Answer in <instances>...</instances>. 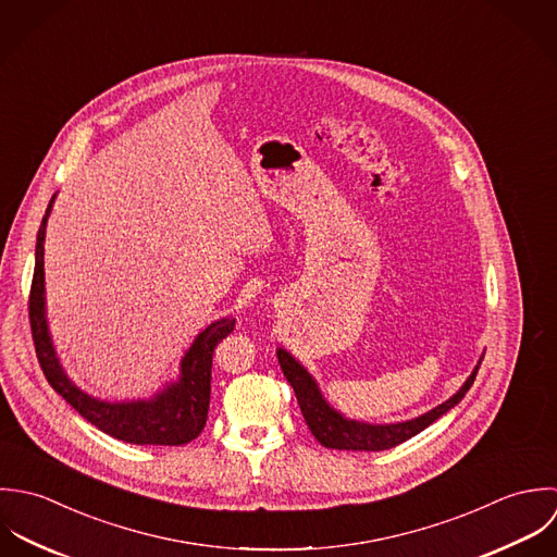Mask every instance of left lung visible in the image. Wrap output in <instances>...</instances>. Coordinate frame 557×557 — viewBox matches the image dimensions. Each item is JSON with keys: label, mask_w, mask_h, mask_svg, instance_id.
I'll return each mask as SVG.
<instances>
[{"label": "left lung", "mask_w": 557, "mask_h": 557, "mask_svg": "<svg viewBox=\"0 0 557 557\" xmlns=\"http://www.w3.org/2000/svg\"><path fill=\"white\" fill-rule=\"evenodd\" d=\"M482 357L478 359L473 372L467 376V381L460 385V389L454 396H449L445 403L437 405L435 409H431L413 420H407V422L370 424V422H359V420H350V418L342 416L327 403V398L323 396L314 376L286 348H277V359H280L282 372H284L286 381L293 385L297 403L301 407V413L308 422V429L317 437V442L325 447H332V449H355V451L389 449V447H396V445L416 437L424 429H429L451 407H456L462 400V396L469 392V387L475 381Z\"/></svg>", "instance_id": "1"}]
</instances>
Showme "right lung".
Returning <instances> with one entry per match:
<instances>
[{"mask_svg": "<svg viewBox=\"0 0 557 557\" xmlns=\"http://www.w3.org/2000/svg\"><path fill=\"white\" fill-rule=\"evenodd\" d=\"M55 196L36 236V264L29 293V325L40 368L49 385L90 424L113 440L135 445H183L194 442L209 418L213 350L234 330V319L225 317L202 330L181 359L178 379L150 398L103 400L77 387L64 372L47 323L45 301V234Z\"/></svg>", "mask_w": 557, "mask_h": 557, "instance_id": "1", "label": "right lung"}]
</instances>
